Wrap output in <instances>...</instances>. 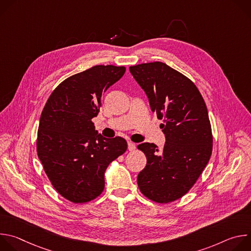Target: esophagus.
<instances>
[{
  "label": "esophagus",
  "instance_id": "esophagus-1",
  "mask_svg": "<svg viewBox=\"0 0 251 251\" xmlns=\"http://www.w3.org/2000/svg\"><path fill=\"white\" fill-rule=\"evenodd\" d=\"M135 148H136V146H135L134 143L131 142V141H129V142H128V150L132 152V151L135 150Z\"/></svg>",
  "mask_w": 251,
  "mask_h": 251
}]
</instances>
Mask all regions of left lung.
I'll use <instances>...</instances> for the list:
<instances>
[{
    "label": "left lung",
    "instance_id": "obj_1",
    "mask_svg": "<svg viewBox=\"0 0 251 251\" xmlns=\"http://www.w3.org/2000/svg\"><path fill=\"white\" fill-rule=\"evenodd\" d=\"M148 96L153 112L163 119V150L154 143L137 146L147 164L137 177L141 193L168 203L185 196L204 170L212 152V134L204 100L195 83L164 62L129 67Z\"/></svg>",
    "mask_w": 251,
    "mask_h": 251
}]
</instances>
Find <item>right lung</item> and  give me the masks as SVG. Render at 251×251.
Here are the masks:
<instances>
[{
    "mask_svg": "<svg viewBox=\"0 0 251 251\" xmlns=\"http://www.w3.org/2000/svg\"><path fill=\"white\" fill-rule=\"evenodd\" d=\"M125 71L124 66L95 65L71 75L44 107L38 156L53 188L71 202L83 203L100 196L107 167L127 150L125 139L102 137L92 122L104 92Z\"/></svg>",
    "mask_w": 251,
    "mask_h": 251,
    "instance_id": "1",
    "label": "right lung"
}]
</instances>
